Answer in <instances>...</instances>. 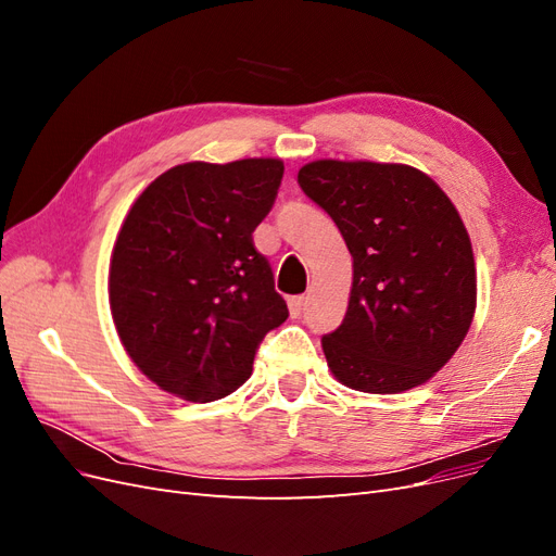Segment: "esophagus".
<instances>
[{
	"mask_svg": "<svg viewBox=\"0 0 556 556\" xmlns=\"http://www.w3.org/2000/svg\"><path fill=\"white\" fill-rule=\"evenodd\" d=\"M306 304H308V296L304 294V296H292L290 299V313L296 317V315H301V311L306 308Z\"/></svg>",
	"mask_w": 556,
	"mask_h": 556,
	"instance_id": "1",
	"label": "esophagus"
}]
</instances>
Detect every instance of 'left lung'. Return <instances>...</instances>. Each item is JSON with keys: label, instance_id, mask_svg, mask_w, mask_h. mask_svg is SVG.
I'll return each mask as SVG.
<instances>
[{"label": "left lung", "instance_id": "obj_1", "mask_svg": "<svg viewBox=\"0 0 556 556\" xmlns=\"http://www.w3.org/2000/svg\"><path fill=\"white\" fill-rule=\"evenodd\" d=\"M299 185L352 255L348 313L323 336L333 378L368 394L427 382L476 313L473 248L457 208L408 164L317 160L301 166Z\"/></svg>", "mask_w": 556, "mask_h": 556}]
</instances>
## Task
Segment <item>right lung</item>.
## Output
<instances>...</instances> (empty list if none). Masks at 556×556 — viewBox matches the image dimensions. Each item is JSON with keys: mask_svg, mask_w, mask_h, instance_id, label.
Masks as SVG:
<instances>
[{"mask_svg": "<svg viewBox=\"0 0 556 556\" xmlns=\"http://www.w3.org/2000/svg\"><path fill=\"white\" fill-rule=\"evenodd\" d=\"M285 166L188 162L134 201L111 257L117 336L141 374L185 401L223 399L250 378L264 336L288 319L252 231Z\"/></svg>", "mask_w": 556, "mask_h": 556, "instance_id": "obj_1", "label": "right lung"}]
</instances>
